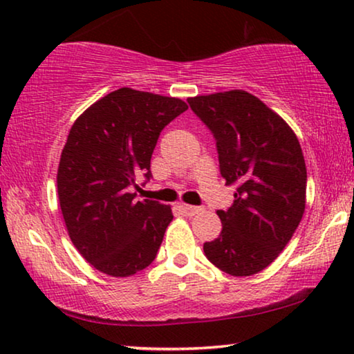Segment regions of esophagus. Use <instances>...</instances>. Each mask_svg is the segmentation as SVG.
Returning <instances> with one entry per match:
<instances>
[{
  "label": "esophagus",
  "mask_w": 354,
  "mask_h": 354,
  "mask_svg": "<svg viewBox=\"0 0 354 354\" xmlns=\"http://www.w3.org/2000/svg\"><path fill=\"white\" fill-rule=\"evenodd\" d=\"M178 207H180L182 212L185 216H195V214H198V212L201 211V207L192 206V205H185V203H180V205H178Z\"/></svg>",
  "instance_id": "34e87169"
}]
</instances>
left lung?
Returning <instances> with one entry per match:
<instances>
[{
    "mask_svg": "<svg viewBox=\"0 0 354 354\" xmlns=\"http://www.w3.org/2000/svg\"><path fill=\"white\" fill-rule=\"evenodd\" d=\"M187 101L216 138L225 185L236 187L232 206L217 211L221 235L203 250L225 274H258L282 253L304 212L308 176L297 135L248 91Z\"/></svg>",
    "mask_w": 354,
    "mask_h": 354,
    "instance_id": "1",
    "label": "left lung"
}]
</instances>
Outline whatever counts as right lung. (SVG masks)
<instances>
[{"label": "right lung", "instance_id": "right-lung-1", "mask_svg": "<svg viewBox=\"0 0 354 354\" xmlns=\"http://www.w3.org/2000/svg\"><path fill=\"white\" fill-rule=\"evenodd\" d=\"M178 98L111 91L72 125L57 169V196L79 253L101 272L129 277L153 263L171 206L137 201V177L151 178V154L166 125L187 111Z\"/></svg>", "mask_w": 354, "mask_h": 354}]
</instances>
